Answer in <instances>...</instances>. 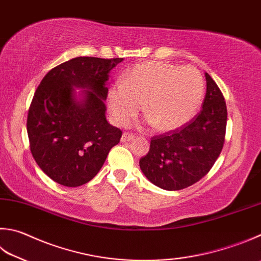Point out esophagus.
I'll return each instance as SVG.
<instances>
[{"label":"esophagus","instance_id":"1","mask_svg":"<svg viewBox=\"0 0 261 261\" xmlns=\"http://www.w3.org/2000/svg\"><path fill=\"white\" fill-rule=\"evenodd\" d=\"M134 139V135L130 134V133H124L121 136V142H127V141H132Z\"/></svg>","mask_w":261,"mask_h":261}]
</instances>
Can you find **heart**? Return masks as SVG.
<instances>
[{
	"label": "heart",
	"instance_id": "heart-1",
	"mask_svg": "<svg viewBox=\"0 0 261 261\" xmlns=\"http://www.w3.org/2000/svg\"><path fill=\"white\" fill-rule=\"evenodd\" d=\"M203 92L202 76L195 68L145 61L125 71L121 83L109 87L107 106L118 126L128 125L143 105L147 125L171 132L195 116Z\"/></svg>",
	"mask_w": 261,
	"mask_h": 261
}]
</instances>
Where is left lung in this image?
Here are the masks:
<instances>
[{"instance_id":"1","label":"left lung","mask_w":261,"mask_h":261,"mask_svg":"<svg viewBox=\"0 0 261 261\" xmlns=\"http://www.w3.org/2000/svg\"><path fill=\"white\" fill-rule=\"evenodd\" d=\"M207 93L202 110L189 124L151 139L150 150L140 160L142 173L167 191L193 185L209 173L222 152L227 109L215 81L205 72Z\"/></svg>"}]
</instances>
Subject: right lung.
<instances>
[{
	"instance_id": "right-lung-1",
	"label": "right lung",
	"mask_w": 261,
	"mask_h": 261,
	"mask_svg": "<svg viewBox=\"0 0 261 261\" xmlns=\"http://www.w3.org/2000/svg\"><path fill=\"white\" fill-rule=\"evenodd\" d=\"M121 61L73 58L48 71L37 87L27 118L31 151L58 184H86L119 143L121 130L108 122L105 101L109 73Z\"/></svg>"
}]
</instances>
